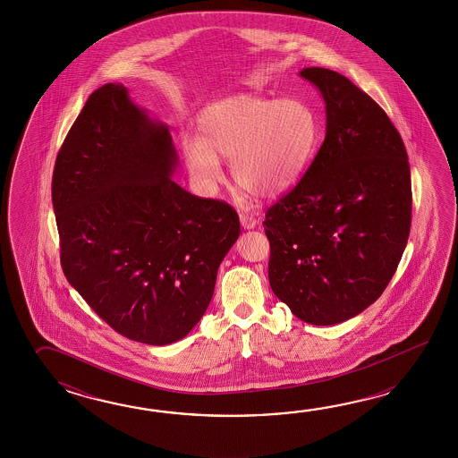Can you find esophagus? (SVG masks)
Masks as SVG:
<instances>
[{"label":"esophagus","instance_id":"esophagus-1","mask_svg":"<svg viewBox=\"0 0 458 458\" xmlns=\"http://www.w3.org/2000/svg\"><path fill=\"white\" fill-rule=\"evenodd\" d=\"M241 225L243 229H253L257 225V219L252 215H241Z\"/></svg>","mask_w":458,"mask_h":458}]
</instances>
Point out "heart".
<instances>
[{
    "instance_id": "b5f03b06",
    "label": "heart",
    "mask_w": 458,
    "mask_h": 458,
    "mask_svg": "<svg viewBox=\"0 0 458 458\" xmlns=\"http://www.w3.org/2000/svg\"><path fill=\"white\" fill-rule=\"evenodd\" d=\"M201 137H186L183 158L196 185L213 193L223 180L219 157L243 191L273 198L306 172L319 142V117L301 98L237 95L206 107L198 117Z\"/></svg>"
}]
</instances>
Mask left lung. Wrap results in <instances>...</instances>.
I'll return each mask as SVG.
<instances>
[{
	"instance_id": "left-lung-1",
	"label": "left lung",
	"mask_w": 458,
	"mask_h": 458,
	"mask_svg": "<svg viewBox=\"0 0 458 458\" xmlns=\"http://www.w3.org/2000/svg\"><path fill=\"white\" fill-rule=\"evenodd\" d=\"M321 91L326 137L288 195L268 208V280L296 318L332 326L377 301L411 229V172L396 127L360 88L329 69L300 72Z\"/></svg>"
}]
</instances>
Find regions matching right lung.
<instances>
[{
  "label": "right lung",
  "instance_id": "obj_1",
  "mask_svg": "<svg viewBox=\"0 0 458 458\" xmlns=\"http://www.w3.org/2000/svg\"><path fill=\"white\" fill-rule=\"evenodd\" d=\"M176 164L168 126L106 83L70 127L52 176L67 280L114 331L148 345L199 322L241 233L231 206L176 185Z\"/></svg>",
  "mask_w": 458,
  "mask_h": 458
}]
</instances>
